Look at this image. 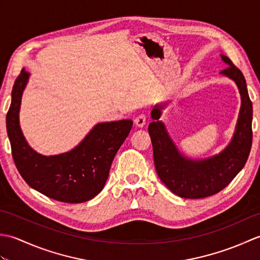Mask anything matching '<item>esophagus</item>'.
<instances>
[{
    "label": "esophagus",
    "instance_id": "obj_1",
    "mask_svg": "<svg viewBox=\"0 0 260 260\" xmlns=\"http://www.w3.org/2000/svg\"><path fill=\"white\" fill-rule=\"evenodd\" d=\"M134 123H135V125H136L137 127H143V126L145 125V123H146V115H145V114H140V115L137 116V117L135 118Z\"/></svg>",
    "mask_w": 260,
    "mask_h": 260
}]
</instances>
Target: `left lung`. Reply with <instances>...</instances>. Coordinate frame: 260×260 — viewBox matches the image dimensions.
Here are the masks:
<instances>
[{
    "mask_svg": "<svg viewBox=\"0 0 260 260\" xmlns=\"http://www.w3.org/2000/svg\"><path fill=\"white\" fill-rule=\"evenodd\" d=\"M221 57L229 64L221 74L236 81L241 95V108L234 139L219 155L202 161L182 156L165 132L163 123L158 120L163 105H157L151 113L154 121L148 125V134L156 173L174 194L184 199H203L223 190L244 168L250 153L252 103L248 95L246 79L228 57Z\"/></svg>",
    "mask_w": 260,
    "mask_h": 260,
    "instance_id": "obj_1",
    "label": "left lung"
}]
</instances>
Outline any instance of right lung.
<instances>
[{"label":"right lung","instance_id":"1","mask_svg":"<svg viewBox=\"0 0 260 260\" xmlns=\"http://www.w3.org/2000/svg\"><path fill=\"white\" fill-rule=\"evenodd\" d=\"M29 78L24 69L16 77L7 114V131L19 173L33 189L64 203H81L104 189L110 165L133 126L129 119L98 124L73 151L42 156L27 145L19 125L22 92Z\"/></svg>","mask_w":260,"mask_h":260}]
</instances>
